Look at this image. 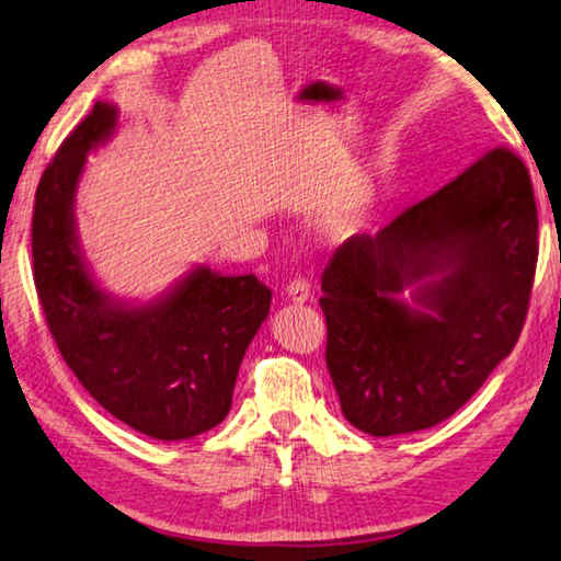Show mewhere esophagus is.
<instances>
[{"label":"esophagus","mask_w":561,"mask_h":561,"mask_svg":"<svg viewBox=\"0 0 561 561\" xmlns=\"http://www.w3.org/2000/svg\"><path fill=\"white\" fill-rule=\"evenodd\" d=\"M287 297L294 301V304H304L307 301L309 297H311V284H309V279H304V277H297V279H291L289 284H287Z\"/></svg>","instance_id":"1"}]
</instances>
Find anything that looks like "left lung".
I'll return each instance as SVG.
<instances>
[{
  "instance_id": "8db88e82",
  "label": "left lung",
  "mask_w": 561,
  "mask_h": 561,
  "mask_svg": "<svg viewBox=\"0 0 561 561\" xmlns=\"http://www.w3.org/2000/svg\"><path fill=\"white\" fill-rule=\"evenodd\" d=\"M537 267L529 173L507 148L339 247L321 277L341 413L376 438L450 417L515 348Z\"/></svg>"
}]
</instances>
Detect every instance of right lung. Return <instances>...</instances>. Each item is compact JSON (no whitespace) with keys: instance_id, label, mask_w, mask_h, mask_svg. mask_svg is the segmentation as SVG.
I'll use <instances>...</instances> for the list:
<instances>
[{"instance_id":"obj_1","label":"right lung","mask_w":561,"mask_h":561,"mask_svg":"<svg viewBox=\"0 0 561 561\" xmlns=\"http://www.w3.org/2000/svg\"><path fill=\"white\" fill-rule=\"evenodd\" d=\"M118 108L96 103L64 140L36 187L34 284L66 366L111 415L156 440H187L225 421L237 371L270 287L254 274L195 264L150 301L111 297L76 232V190L89 153L108 144Z\"/></svg>"}]
</instances>
